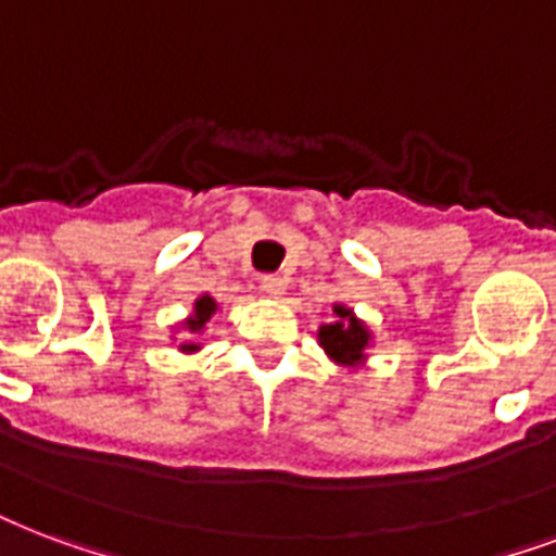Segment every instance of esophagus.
<instances>
[{"mask_svg":"<svg viewBox=\"0 0 556 556\" xmlns=\"http://www.w3.org/2000/svg\"><path fill=\"white\" fill-rule=\"evenodd\" d=\"M286 277H279V274H265V277L260 279V288L265 291L268 296H279L282 291H286Z\"/></svg>","mask_w":556,"mask_h":556,"instance_id":"34e87169","label":"esophagus"}]
</instances>
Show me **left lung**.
Wrapping results in <instances>:
<instances>
[{
	"label": "left lung",
	"instance_id": "left-lung-1",
	"mask_svg": "<svg viewBox=\"0 0 556 556\" xmlns=\"http://www.w3.org/2000/svg\"><path fill=\"white\" fill-rule=\"evenodd\" d=\"M334 315L341 317V320H334V324L320 329V344H324V350L332 355L334 362L355 364L362 358L370 334H367V329L346 308L334 306Z\"/></svg>",
	"mask_w": 556,
	"mask_h": 556
}]
</instances>
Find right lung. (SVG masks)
Here are the masks:
<instances>
[{"label": "right lung", "mask_w": 556, "mask_h": 556, "mask_svg": "<svg viewBox=\"0 0 556 556\" xmlns=\"http://www.w3.org/2000/svg\"><path fill=\"white\" fill-rule=\"evenodd\" d=\"M212 315H215V300H212V296H201V300L194 303V317L189 320V329H192V332L203 329V324H206ZM189 350H194V346H189Z\"/></svg>", "instance_id": "right-lung-1"}]
</instances>
